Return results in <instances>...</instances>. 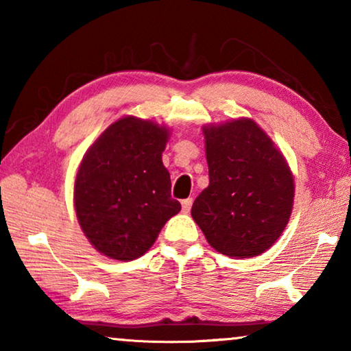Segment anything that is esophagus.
Segmentation results:
<instances>
[{
    "instance_id": "obj_1",
    "label": "esophagus",
    "mask_w": 351,
    "mask_h": 351,
    "mask_svg": "<svg viewBox=\"0 0 351 351\" xmlns=\"http://www.w3.org/2000/svg\"><path fill=\"white\" fill-rule=\"evenodd\" d=\"M192 203H193L192 198H187V199H182L181 201V206H182V212L184 213H189L190 212V209H192Z\"/></svg>"
}]
</instances>
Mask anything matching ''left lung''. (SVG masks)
Masks as SVG:
<instances>
[{
	"label": "left lung",
	"instance_id": "8db88e82",
	"mask_svg": "<svg viewBox=\"0 0 351 351\" xmlns=\"http://www.w3.org/2000/svg\"><path fill=\"white\" fill-rule=\"evenodd\" d=\"M209 186L192 218L219 254L251 258L280 239L294 204V176L283 153L249 117L203 127Z\"/></svg>",
	"mask_w": 351,
	"mask_h": 351
}]
</instances>
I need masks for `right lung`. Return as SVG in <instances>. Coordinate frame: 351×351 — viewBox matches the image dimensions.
<instances>
[{"mask_svg":"<svg viewBox=\"0 0 351 351\" xmlns=\"http://www.w3.org/2000/svg\"><path fill=\"white\" fill-rule=\"evenodd\" d=\"M169 138L170 130L152 119L123 116L83 156L74 181L77 221L108 258H139L181 210L162 164Z\"/></svg>","mask_w":351,"mask_h":351,"instance_id":"1","label":"right lung"}]
</instances>
